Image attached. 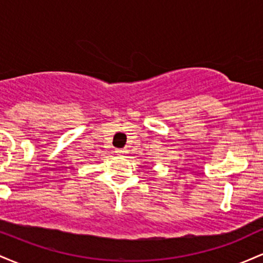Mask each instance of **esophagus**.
Returning <instances> with one entry per match:
<instances>
[{"label": "esophagus", "instance_id": "1", "mask_svg": "<svg viewBox=\"0 0 263 263\" xmlns=\"http://www.w3.org/2000/svg\"><path fill=\"white\" fill-rule=\"evenodd\" d=\"M116 153L117 156H125L126 155V151L125 149H116Z\"/></svg>", "mask_w": 263, "mask_h": 263}]
</instances>
